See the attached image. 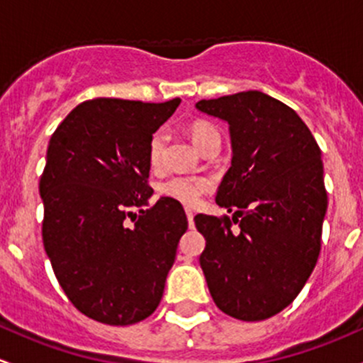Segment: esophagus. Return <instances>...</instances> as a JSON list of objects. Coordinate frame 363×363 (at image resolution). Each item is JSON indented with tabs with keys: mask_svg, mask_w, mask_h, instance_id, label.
I'll return each instance as SVG.
<instances>
[{
	"mask_svg": "<svg viewBox=\"0 0 363 363\" xmlns=\"http://www.w3.org/2000/svg\"><path fill=\"white\" fill-rule=\"evenodd\" d=\"M185 213H186V220H189L190 229H192V227H194V211H192V209H190V208H186Z\"/></svg>",
	"mask_w": 363,
	"mask_h": 363,
	"instance_id": "obj_1",
	"label": "esophagus"
}]
</instances>
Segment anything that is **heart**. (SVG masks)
<instances>
[{
    "label": "heart",
    "mask_w": 363,
    "mask_h": 363,
    "mask_svg": "<svg viewBox=\"0 0 363 363\" xmlns=\"http://www.w3.org/2000/svg\"><path fill=\"white\" fill-rule=\"evenodd\" d=\"M189 134L194 143L201 148V145L211 136H218V130L206 121H196L189 127ZM167 133L164 129H157L148 141V162L154 169H159L164 162L166 154ZM211 183L204 177H194V174H177V177L167 178L159 185V194L169 199L178 201L185 206H194L199 203L201 197L208 192Z\"/></svg>",
    "instance_id": "obj_1"
}]
</instances>
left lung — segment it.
<instances>
[{
  "mask_svg": "<svg viewBox=\"0 0 363 363\" xmlns=\"http://www.w3.org/2000/svg\"><path fill=\"white\" fill-rule=\"evenodd\" d=\"M196 106L229 122L233 141L216 204L234 216L194 218L206 239L199 264L209 294L233 318L267 320L292 304L318 260L327 211L320 147L292 108L260 91Z\"/></svg>",
  "mask_w": 363,
  "mask_h": 363,
  "instance_id": "obj_1",
  "label": "left lung"
}]
</instances>
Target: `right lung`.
Returning <instances> with one entry per match:
<instances>
[{
    "instance_id": "right-lung-1",
    "label": "right lung",
    "mask_w": 363,
    "mask_h": 363,
    "mask_svg": "<svg viewBox=\"0 0 363 363\" xmlns=\"http://www.w3.org/2000/svg\"><path fill=\"white\" fill-rule=\"evenodd\" d=\"M180 101H84L48 143L45 252L71 304L99 323L133 325L155 311L189 227L169 197L145 209L154 194L148 141Z\"/></svg>"
}]
</instances>
